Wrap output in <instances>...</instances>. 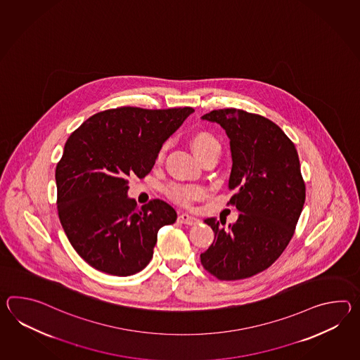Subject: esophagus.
Returning <instances> with one entry per match:
<instances>
[{"label": "esophagus", "mask_w": 360, "mask_h": 360, "mask_svg": "<svg viewBox=\"0 0 360 360\" xmlns=\"http://www.w3.org/2000/svg\"><path fill=\"white\" fill-rule=\"evenodd\" d=\"M178 222L192 226V224H198V222H199V219H198L196 217L192 216V214H188V213H181V214L178 216Z\"/></svg>", "instance_id": "esophagus-1"}]
</instances>
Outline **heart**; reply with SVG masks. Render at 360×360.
Instances as JSON below:
<instances>
[{
	"mask_svg": "<svg viewBox=\"0 0 360 360\" xmlns=\"http://www.w3.org/2000/svg\"><path fill=\"white\" fill-rule=\"evenodd\" d=\"M191 147L192 151L196 155L198 159L208 155V153H212V152L219 153L221 151V144L218 142V139L208 131H200L192 136ZM164 153H165V146L159 152V159H162ZM200 193L201 191L198 187L172 186L169 188V196L176 202L184 204V205H187L191 202L192 200L199 198Z\"/></svg>",
	"mask_w": 360,
	"mask_h": 360,
	"instance_id": "heart-1",
	"label": "heart"
}]
</instances>
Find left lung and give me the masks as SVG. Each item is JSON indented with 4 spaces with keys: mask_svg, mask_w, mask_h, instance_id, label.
Returning a JSON list of instances; mask_svg holds the SVG:
<instances>
[{
    "mask_svg": "<svg viewBox=\"0 0 360 360\" xmlns=\"http://www.w3.org/2000/svg\"><path fill=\"white\" fill-rule=\"evenodd\" d=\"M201 119L219 124L230 138L235 195L229 204L240 212L227 229L204 219L214 241L200 255L201 264L217 279L250 278L279 258L296 230L306 198L298 153L275 122L256 113L224 108Z\"/></svg>",
    "mask_w": 360,
    "mask_h": 360,
    "instance_id": "obj_1",
    "label": "left lung"
}]
</instances>
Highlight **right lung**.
Here are the masks:
<instances>
[{
  "instance_id": "add662e5",
  "label": "right lung",
  "mask_w": 360,
  "mask_h": 360,
  "mask_svg": "<svg viewBox=\"0 0 360 360\" xmlns=\"http://www.w3.org/2000/svg\"><path fill=\"white\" fill-rule=\"evenodd\" d=\"M191 107L98 112L76 129L56 169L58 216L77 255L96 270L129 276L151 261L158 231L176 222L160 199L136 207L129 178H144Z\"/></svg>"
}]
</instances>
